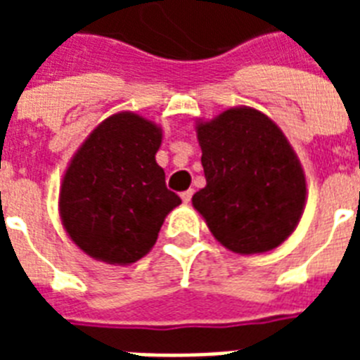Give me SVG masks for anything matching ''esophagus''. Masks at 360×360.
I'll return each instance as SVG.
<instances>
[{"mask_svg": "<svg viewBox=\"0 0 360 360\" xmlns=\"http://www.w3.org/2000/svg\"><path fill=\"white\" fill-rule=\"evenodd\" d=\"M192 194H194V191H185V192H183V194H181V200H183V203H191Z\"/></svg>", "mask_w": 360, "mask_h": 360, "instance_id": "34e87169", "label": "esophagus"}]
</instances>
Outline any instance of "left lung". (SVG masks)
<instances>
[{
    "instance_id": "left-lung-1",
    "label": "left lung",
    "mask_w": 360,
    "mask_h": 360,
    "mask_svg": "<svg viewBox=\"0 0 360 360\" xmlns=\"http://www.w3.org/2000/svg\"><path fill=\"white\" fill-rule=\"evenodd\" d=\"M196 130L207 185L192 205L211 233L237 254L282 245L307 200L304 174L282 130L252 108L226 110Z\"/></svg>"
}]
</instances>
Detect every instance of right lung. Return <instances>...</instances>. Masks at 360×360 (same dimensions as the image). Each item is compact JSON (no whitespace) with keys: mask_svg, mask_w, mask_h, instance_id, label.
Here are the masks:
<instances>
[{"mask_svg":"<svg viewBox=\"0 0 360 360\" xmlns=\"http://www.w3.org/2000/svg\"><path fill=\"white\" fill-rule=\"evenodd\" d=\"M157 124L123 112L93 130L72 158L59 192L67 233L108 263H134L151 250L166 214L181 203L155 160Z\"/></svg>","mask_w":360,"mask_h":360,"instance_id":"1","label":"right lung"}]
</instances>
